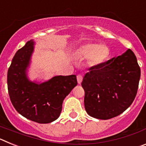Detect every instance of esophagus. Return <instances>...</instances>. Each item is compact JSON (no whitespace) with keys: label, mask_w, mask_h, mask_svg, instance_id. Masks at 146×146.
<instances>
[{"label":"esophagus","mask_w":146,"mask_h":146,"mask_svg":"<svg viewBox=\"0 0 146 146\" xmlns=\"http://www.w3.org/2000/svg\"><path fill=\"white\" fill-rule=\"evenodd\" d=\"M82 79H83V77H82V76L81 75V74H78V75L77 76V82H78L79 84H81V82H82Z\"/></svg>","instance_id":"1"}]
</instances>
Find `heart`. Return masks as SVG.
<instances>
[{"instance_id": "obj_1", "label": "heart", "mask_w": 146, "mask_h": 146, "mask_svg": "<svg viewBox=\"0 0 146 146\" xmlns=\"http://www.w3.org/2000/svg\"><path fill=\"white\" fill-rule=\"evenodd\" d=\"M77 54L82 57H88L93 64H101L108 56L109 51L104 45L98 44H86L78 50Z\"/></svg>"}]
</instances>
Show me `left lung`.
<instances>
[{
  "label": "left lung",
  "instance_id": "8db88e82",
  "mask_svg": "<svg viewBox=\"0 0 146 146\" xmlns=\"http://www.w3.org/2000/svg\"><path fill=\"white\" fill-rule=\"evenodd\" d=\"M140 78V68L130 49L90 68L81 84L88 114L102 120L121 114L133 102Z\"/></svg>",
  "mask_w": 146,
  "mask_h": 146
}]
</instances>
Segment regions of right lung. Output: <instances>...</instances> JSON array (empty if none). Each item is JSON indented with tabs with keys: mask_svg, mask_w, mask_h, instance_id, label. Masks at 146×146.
<instances>
[{
	"mask_svg": "<svg viewBox=\"0 0 146 146\" xmlns=\"http://www.w3.org/2000/svg\"><path fill=\"white\" fill-rule=\"evenodd\" d=\"M34 44L33 39L28 41L13 58L8 70V91L20 115L37 123H48L60 116L64 99L77 86V77L59 75L45 82L31 80L28 71Z\"/></svg>",
	"mask_w": 146,
	"mask_h": 146,
	"instance_id": "add662e5",
	"label": "right lung"
}]
</instances>
